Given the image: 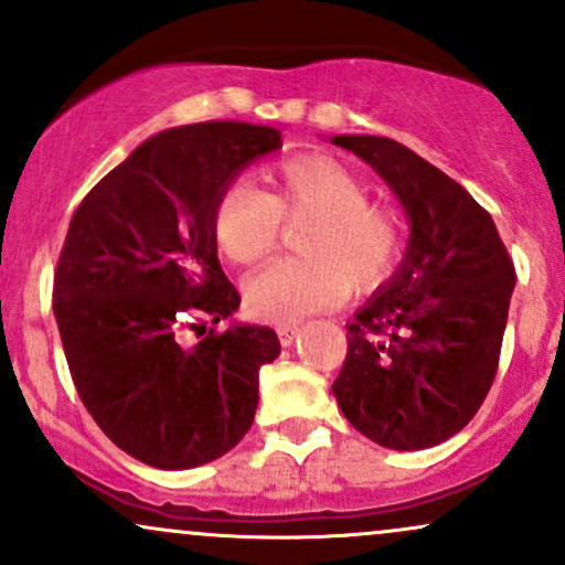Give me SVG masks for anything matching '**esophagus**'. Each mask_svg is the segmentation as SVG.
<instances>
[{"label": "esophagus", "mask_w": 565, "mask_h": 565, "mask_svg": "<svg viewBox=\"0 0 565 565\" xmlns=\"http://www.w3.org/2000/svg\"><path fill=\"white\" fill-rule=\"evenodd\" d=\"M276 332H278V340H281V345L289 348L291 342L297 340V332H300V327H297V323H287V327H278Z\"/></svg>", "instance_id": "obj_1"}]
</instances>
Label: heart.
<instances>
[{"mask_svg": "<svg viewBox=\"0 0 565 565\" xmlns=\"http://www.w3.org/2000/svg\"><path fill=\"white\" fill-rule=\"evenodd\" d=\"M284 223L302 225L297 249L246 284V308L268 323H297L393 274L406 246L398 210L369 201V185L332 157L308 153L270 172V191L236 180L212 210V233L236 265H257L281 244Z\"/></svg>", "mask_w": 565, "mask_h": 565, "instance_id": "heart-1", "label": "heart"}]
</instances>
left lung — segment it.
I'll return each instance as SVG.
<instances>
[{
  "instance_id": "8db88e82",
  "label": "left lung",
  "mask_w": 565,
  "mask_h": 565,
  "mask_svg": "<svg viewBox=\"0 0 565 565\" xmlns=\"http://www.w3.org/2000/svg\"><path fill=\"white\" fill-rule=\"evenodd\" d=\"M412 220L404 265L348 323L332 391L348 423L398 451L444 444L476 417L499 369L515 265L457 180L391 138L337 135Z\"/></svg>"
}]
</instances>
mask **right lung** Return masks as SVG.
<instances>
[{
  "instance_id": "1",
  "label": "right lung",
  "mask_w": 565,
  "mask_h": 565,
  "mask_svg": "<svg viewBox=\"0 0 565 565\" xmlns=\"http://www.w3.org/2000/svg\"><path fill=\"white\" fill-rule=\"evenodd\" d=\"M281 146L274 127L204 121L146 140L71 217L53 310L82 404L129 457L185 470L255 423L260 366L281 345L236 313L212 233L220 193Z\"/></svg>"
}]
</instances>
